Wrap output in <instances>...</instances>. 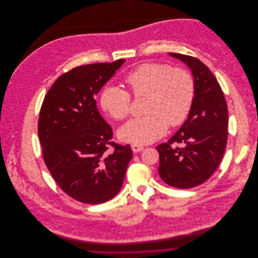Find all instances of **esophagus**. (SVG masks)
Returning <instances> with one entry per match:
<instances>
[{"label": "esophagus", "instance_id": "esophagus-1", "mask_svg": "<svg viewBox=\"0 0 258 258\" xmlns=\"http://www.w3.org/2000/svg\"><path fill=\"white\" fill-rule=\"evenodd\" d=\"M132 151L134 152V153H139V152H142L145 148L143 147V146H140V145H137V144H133L132 146Z\"/></svg>", "mask_w": 258, "mask_h": 258}]
</instances>
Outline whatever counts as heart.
<instances>
[{"label":"heart","mask_w":258,"mask_h":258,"mask_svg":"<svg viewBox=\"0 0 258 258\" xmlns=\"http://www.w3.org/2000/svg\"><path fill=\"white\" fill-rule=\"evenodd\" d=\"M125 82L135 96L147 95L145 113L119 130L121 140L146 145L160 139L168 125L175 127L186 119L195 99V81L183 69L165 63H143L125 76ZM100 105L115 120L130 114V94L121 87L108 84L100 95Z\"/></svg>","instance_id":"heart-1"}]
</instances>
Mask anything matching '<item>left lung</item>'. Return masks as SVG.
Masks as SVG:
<instances>
[{"mask_svg":"<svg viewBox=\"0 0 258 258\" xmlns=\"http://www.w3.org/2000/svg\"><path fill=\"white\" fill-rule=\"evenodd\" d=\"M190 70L195 81L191 109L179 131L157 146L161 179L178 188H189L205 183L216 172L227 141L228 112L217 78L200 59L169 52ZM182 143L184 148L174 146Z\"/></svg>","mask_w":258,"mask_h":258,"instance_id":"obj_1","label":"left lung"}]
</instances>
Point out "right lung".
<instances>
[{
  "label": "right lung",
  "instance_id": "obj_1",
  "mask_svg": "<svg viewBox=\"0 0 258 258\" xmlns=\"http://www.w3.org/2000/svg\"><path fill=\"white\" fill-rule=\"evenodd\" d=\"M124 62L86 64L60 75L39 112L37 130L44 163L62 190L84 204L98 205L114 198L133 156L130 145L112 142L110 125L95 100ZM110 147L114 150L109 153Z\"/></svg>",
  "mask_w": 258,
  "mask_h": 258
}]
</instances>
